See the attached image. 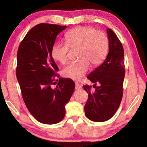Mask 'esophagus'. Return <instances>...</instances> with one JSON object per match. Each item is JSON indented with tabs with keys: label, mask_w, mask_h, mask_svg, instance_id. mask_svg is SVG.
Wrapping results in <instances>:
<instances>
[{
	"label": "esophagus",
	"mask_w": 147,
	"mask_h": 147,
	"mask_svg": "<svg viewBox=\"0 0 147 147\" xmlns=\"http://www.w3.org/2000/svg\"><path fill=\"white\" fill-rule=\"evenodd\" d=\"M81 88V86L78 82H76V90H80Z\"/></svg>",
	"instance_id": "34e87169"
}]
</instances>
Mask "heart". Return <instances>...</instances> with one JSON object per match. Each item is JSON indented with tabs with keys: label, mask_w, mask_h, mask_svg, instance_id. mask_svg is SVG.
Segmentation results:
<instances>
[{
	"label": "heart",
	"mask_w": 147,
	"mask_h": 147,
	"mask_svg": "<svg viewBox=\"0 0 147 147\" xmlns=\"http://www.w3.org/2000/svg\"><path fill=\"white\" fill-rule=\"evenodd\" d=\"M66 43L54 44L51 50L53 59L61 64L68 61L70 49L79 48L78 62L68 65L62 74L66 78L80 81L86 74L90 63L96 66L101 64L109 50V39L106 33L91 27H77L69 30L65 36Z\"/></svg>",
	"instance_id": "heart-1"
}]
</instances>
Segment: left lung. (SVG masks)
<instances>
[{"label": "left lung", "mask_w": 147, "mask_h": 147, "mask_svg": "<svg viewBox=\"0 0 147 147\" xmlns=\"http://www.w3.org/2000/svg\"><path fill=\"white\" fill-rule=\"evenodd\" d=\"M107 33L109 45L106 59L87 77L94 83L95 91L91 92V86H83L88 93L85 115L90 120L97 122L113 117L120 106L123 91L125 66L122 44L111 29H107ZM96 84L98 87L96 86Z\"/></svg>", "instance_id": "1"}]
</instances>
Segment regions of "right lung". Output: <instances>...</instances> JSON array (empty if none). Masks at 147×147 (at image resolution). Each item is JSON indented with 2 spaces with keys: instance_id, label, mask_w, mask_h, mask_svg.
<instances>
[{
  "instance_id": "1",
  "label": "right lung",
  "mask_w": 147,
  "mask_h": 147,
  "mask_svg": "<svg viewBox=\"0 0 147 147\" xmlns=\"http://www.w3.org/2000/svg\"><path fill=\"white\" fill-rule=\"evenodd\" d=\"M66 26L40 24L30 29L17 52L16 78L22 98L30 114L45 124L59 123L65 117V105L75 89L71 79L59 78L51 50L57 35ZM57 84L55 88L51 85Z\"/></svg>"
}]
</instances>
